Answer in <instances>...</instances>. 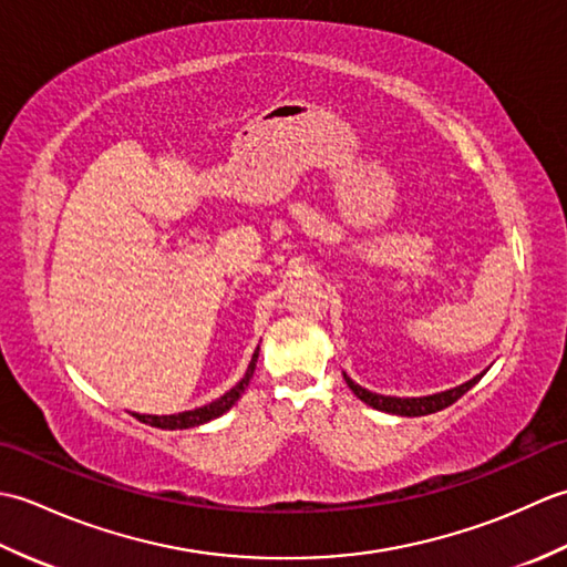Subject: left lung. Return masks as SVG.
I'll use <instances>...</instances> for the list:
<instances>
[{
  "mask_svg": "<svg viewBox=\"0 0 567 567\" xmlns=\"http://www.w3.org/2000/svg\"><path fill=\"white\" fill-rule=\"evenodd\" d=\"M485 372H480V375H475L473 380H467L463 384H457V388L453 390H445V392H439V394H429V396H384V394H375L370 392L365 388H360V384H355L351 378L346 375V384L348 388L353 390V394L358 396L360 402H365L368 406L372 409H380V412H388V414H396V416H426V414H436L441 412V409L451 406L453 402L461 400V396L473 388V384H477L480 380H483Z\"/></svg>",
  "mask_w": 567,
  "mask_h": 567,
  "instance_id": "obj_1",
  "label": "left lung"
}]
</instances>
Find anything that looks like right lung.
I'll list each match as a JSON object with an SVG mask.
<instances>
[{
  "instance_id": "add662e5",
  "label": "right lung",
  "mask_w": 567,
  "mask_h": 567,
  "mask_svg": "<svg viewBox=\"0 0 567 567\" xmlns=\"http://www.w3.org/2000/svg\"><path fill=\"white\" fill-rule=\"evenodd\" d=\"M258 351H260V346L256 348V353H252L250 363H248V370H246V375L240 378V382H236V388L228 390L224 396H219V400H214L212 404H204V406H199V409H192V412H179V414H171V416H153V414H134V416H136L138 421H143V424L158 426V429H167V431L192 429V426L207 424V421L226 414L228 409H231V406L240 400V394L246 392L248 382H250V378H252V372H256Z\"/></svg>"
}]
</instances>
